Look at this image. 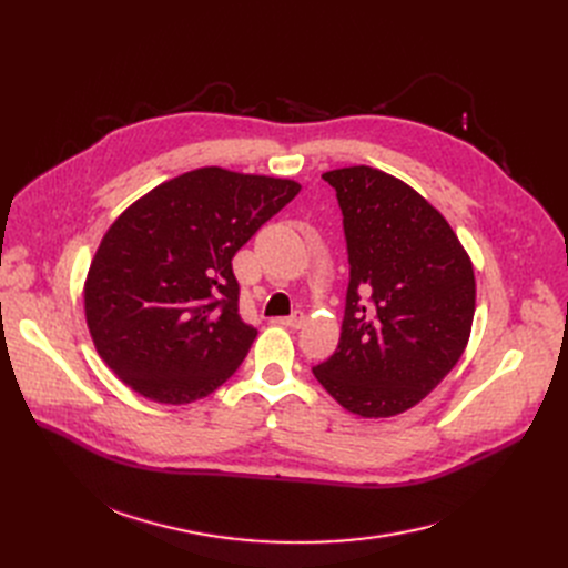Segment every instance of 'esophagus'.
Segmentation results:
<instances>
[{
    "label": "esophagus",
    "instance_id": "obj_1",
    "mask_svg": "<svg viewBox=\"0 0 568 568\" xmlns=\"http://www.w3.org/2000/svg\"><path fill=\"white\" fill-rule=\"evenodd\" d=\"M306 322V315L302 313V311H296V313H292L290 317H278V324H283V326H287V329H300V326Z\"/></svg>",
    "mask_w": 568,
    "mask_h": 568
}]
</instances>
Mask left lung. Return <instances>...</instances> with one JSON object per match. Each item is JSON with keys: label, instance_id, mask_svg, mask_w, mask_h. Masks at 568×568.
<instances>
[{"label": "left lung", "instance_id": "1", "mask_svg": "<svg viewBox=\"0 0 568 568\" xmlns=\"http://www.w3.org/2000/svg\"><path fill=\"white\" fill-rule=\"evenodd\" d=\"M336 189L349 260L341 341L313 368L347 412L396 416L452 373L476 302L474 268L437 209L368 165L322 174Z\"/></svg>", "mask_w": 568, "mask_h": 568}]
</instances>
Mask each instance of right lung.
Instances as JSON below:
<instances>
[{
    "label": "right lung",
    "instance_id": "right-lung-1",
    "mask_svg": "<svg viewBox=\"0 0 568 568\" xmlns=\"http://www.w3.org/2000/svg\"><path fill=\"white\" fill-rule=\"evenodd\" d=\"M300 191L292 179L200 168L110 225L84 281V315L119 379L186 405L234 375L257 329L239 315L232 257Z\"/></svg>",
    "mask_w": 568,
    "mask_h": 568
}]
</instances>
